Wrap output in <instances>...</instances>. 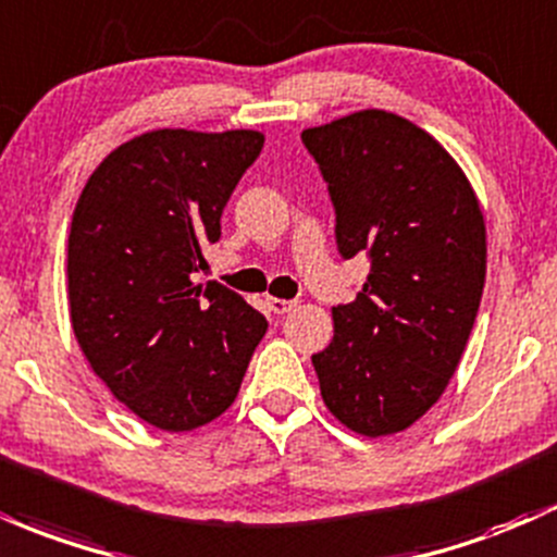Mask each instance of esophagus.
<instances>
[{
	"label": "esophagus",
	"mask_w": 557,
	"mask_h": 557,
	"mask_svg": "<svg viewBox=\"0 0 557 557\" xmlns=\"http://www.w3.org/2000/svg\"><path fill=\"white\" fill-rule=\"evenodd\" d=\"M267 307L272 314H288V311L296 307V301H285V298H267Z\"/></svg>",
	"instance_id": "1"
}]
</instances>
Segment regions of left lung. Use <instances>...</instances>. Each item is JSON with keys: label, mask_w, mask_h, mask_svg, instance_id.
Here are the masks:
<instances>
[{"label": "left lung", "mask_w": 557, "mask_h": 557, "mask_svg": "<svg viewBox=\"0 0 557 557\" xmlns=\"http://www.w3.org/2000/svg\"><path fill=\"white\" fill-rule=\"evenodd\" d=\"M301 139L327 182L341 256L370 259L311 364L341 423L391 436L436 405L460 364L484 293V213L455 158L401 115L359 110Z\"/></svg>", "instance_id": "8db88e82"}]
</instances>
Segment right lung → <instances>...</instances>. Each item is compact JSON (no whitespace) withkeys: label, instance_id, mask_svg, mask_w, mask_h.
<instances>
[{"label":"right lung","instance_id":"right-lung-1","mask_svg":"<svg viewBox=\"0 0 557 557\" xmlns=\"http://www.w3.org/2000/svg\"><path fill=\"white\" fill-rule=\"evenodd\" d=\"M261 148L253 129L145 132L110 152L78 195L73 333L110 394L161 431L216 420L267 333V317L235 290L195 283Z\"/></svg>","mask_w":557,"mask_h":557}]
</instances>
